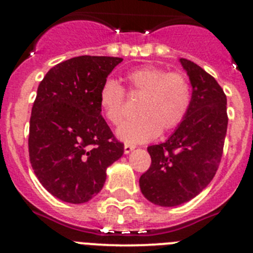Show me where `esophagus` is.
<instances>
[{
  "label": "esophagus",
  "mask_w": 253,
  "mask_h": 253,
  "mask_svg": "<svg viewBox=\"0 0 253 253\" xmlns=\"http://www.w3.org/2000/svg\"><path fill=\"white\" fill-rule=\"evenodd\" d=\"M134 149V145H131V144H125V148H124V150H125V153H126V154H128L129 152H132V150Z\"/></svg>",
  "instance_id": "1"
}]
</instances>
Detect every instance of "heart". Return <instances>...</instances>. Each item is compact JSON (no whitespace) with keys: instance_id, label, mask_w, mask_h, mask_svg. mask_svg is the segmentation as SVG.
Wrapping results in <instances>:
<instances>
[{"instance_id":"obj_1","label":"heart","mask_w":253,"mask_h":253,"mask_svg":"<svg viewBox=\"0 0 253 253\" xmlns=\"http://www.w3.org/2000/svg\"><path fill=\"white\" fill-rule=\"evenodd\" d=\"M125 79L127 95L142 96L136 110L138 117L124 122L117 128L119 138L126 143H144L154 139L159 132L171 131L190 110L192 88L183 73L145 65L128 71ZM126 93L115 79H106L100 86L99 106L111 125H119L124 119Z\"/></svg>"}]
</instances>
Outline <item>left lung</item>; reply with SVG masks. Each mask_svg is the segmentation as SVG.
<instances>
[{"instance_id": "8db88e82", "label": "left lung", "mask_w": 253, "mask_h": 253, "mask_svg": "<svg viewBox=\"0 0 253 253\" xmlns=\"http://www.w3.org/2000/svg\"><path fill=\"white\" fill-rule=\"evenodd\" d=\"M180 62L192 85L190 110L167 142L148 147L152 164L139 178L143 196L162 207L188 202L208 186L228 128L226 95L218 82L192 61Z\"/></svg>"}]
</instances>
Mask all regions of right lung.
<instances>
[{
	"label": "right lung",
	"instance_id": "add662e5",
	"mask_svg": "<svg viewBox=\"0 0 253 253\" xmlns=\"http://www.w3.org/2000/svg\"><path fill=\"white\" fill-rule=\"evenodd\" d=\"M122 61L78 56L53 66L38 86L29 127V159L40 183L58 200L85 203L106 169L124 154L101 116L100 86Z\"/></svg>",
	"mask_w": 253,
	"mask_h": 253
}]
</instances>
